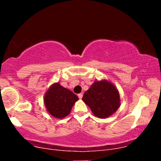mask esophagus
<instances>
[{"mask_svg":"<svg viewBox=\"0 0 161 161\" xmlns=\"http://www.w3.org/2000/svg\"><path fill=\"white\" fill-rule=\"evenodd\" d=\"M78 97H79V99H81V98L83 97V94H82V93L78 94Z\"/></svg>","mask_w":161,"mask_h":161,"instance_id":"1","label":"esophagus"}]
</instances>
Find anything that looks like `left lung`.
<instances>
[{"mask_svg": "<svg viewBox=\"0 0 161 161\" xmlns=\"http://www.w3.org/2000/svg\"><path fill=\"white\" fill-rule=\"evenodd\" d=\"M82 100L92 113L105 119L113 114L120 106L119 94L116 88L108 81H95L84 93Z\"/></svg>", "mask_w": 161, "mask_h": 161, "instance_id": "1", "label": "left lung"}]
</instances>
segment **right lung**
<instances>
[{
    "mask_svg": "<svg viewBox=\"0 0 161 161\" xmlns=\"http://www.w3.org/2000/svg\"><path fill=\"white\" fill-rule=\"evenodd\" d=\"M78 96L59 83H55L48 89L44 101L47 111L56 118H64L71 111Z\"/></svg>",
    "mask_w": 161,
    "mask_h": 161,
    "instance_id": "add662e5",
    "label": "right lung"
}]
</instances>
